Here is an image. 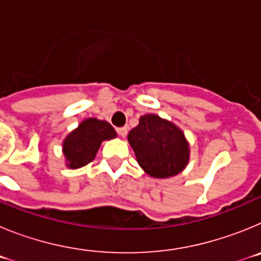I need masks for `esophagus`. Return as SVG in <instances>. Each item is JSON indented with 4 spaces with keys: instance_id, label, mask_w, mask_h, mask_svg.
Returning <instances> with one entry per match:
<instances>
[{
    "instance_id": "obj_1",
    "label": "esophagus",
    "mask_w": 261,
    "mask_h": 261,
    "mask_svg": "<svg viewBox=\"0 0 261 261\" xmlns=\"http://www.w3.org/2000/svg\"><path fill=\"white\" fill-rule=\"evenodd\" d=\"M117 133H119V135L121 136V137H125L126 133H128V128H126V126H123V128H119V129H117Z\"/></svg>"
}]
</instances>
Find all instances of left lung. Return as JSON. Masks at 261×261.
Returning <instances> with one entry per match:
<instances>
[{
  "instance_id": "obj_1",
  "label": "left lung",
  "mask_w": 261,
  "mask_h": 261,
  "mask_svg": "<svg viewBox=\"0 0 261 261\" xmlns=\"http://www.w3.org/2000/svg\"><path fill=\"white\" fill-rule=\"evenodd\" d=\"M128 142L140 167L150 177L175 176L190 162V142L183 130L155 114L140 117L138 125L129 130Z\"/></svg>"
}]
</instances>
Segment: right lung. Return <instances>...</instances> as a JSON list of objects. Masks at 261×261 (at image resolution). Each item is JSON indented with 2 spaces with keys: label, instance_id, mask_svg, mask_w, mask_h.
Instances as JSON below:
<instances>
[{
  "label": "right lung",
  "instance_id": "right-lung-1",
  "mask_svg": "<svg viewBox=\"0 0 261 261\" xmlns=\"http://www.w3.org/2000/svg\"><path fill=\"white\" fill-rule=\"evenodd\" d=\"M117 137L116 130L106 120L85 119L62 141V154L68 168L75 170L94 161L99 147L106 140Z\"/></svg>",
  "mask_w": 261,
  "mask_h": 261
}]
</instances>
